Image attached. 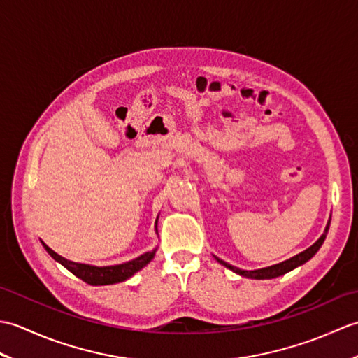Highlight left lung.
<instances>
[{"label":"left lung","instance_id":"1","mask_svg":"<svg viewBox=\"0 0 358 358\" xmlns=\"http://www.w3.org/2000/svg\"><path fill=\"white\" fill-rule=\"evenodd\" d=\"M329 224H331V218L328 220V224H326V227H324V232L322 234V237L318 238V240L314 243L313 246H309L308 249L303 250V252H300V254H296V255L291 257V258H289V260H285V262H281V263L268 266V268L254 269V271H246V269L235 268V266H232V264H229V263L223 262L222 258H218V257H215V255H214V257H215V260H217L220 264H223L224 268L231 269L232 272L238 273V275H241V277L254 278V280H271V278H277V277H280V275H285V273H287V272H291V271H292V269H295V268H299V266L305 264L306 262H309L310 258H313V257L318 252V249L322 248L323 241H324V238H326V235H328Z\"/></svg>","mask_w":358,"mask_h":358}]
</instances>
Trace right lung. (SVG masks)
I'll return each mask as SVG.
<instances>
[{"label":"right lung","instance_id":"right-lung-1","mask_svg":"<svg viewBox=\"0 0 358 358\" xmlns=\"http://www.w3.org/2000/svg\"><path fill=\"white\" fill-rule=\"evenodd\" d=\"M155 234H158V217L155 220ZM43 246L48 250V254L53 258V260L63 264L67 271H71L73 275H77L83 281H86L87 285L92 286H106V285H115L121 283V281H126L135 275L136 272L141 271L144 266L149 264L152 258L155 257L157 248L149 250V252H144L140 257L134 258V260H129L121 264H113V266H92L86 263H75L67 260V258L58 255L55 250H52L44 241Z\"/></svg>","mask_w":358,"mask_h":358}]
</instances>
